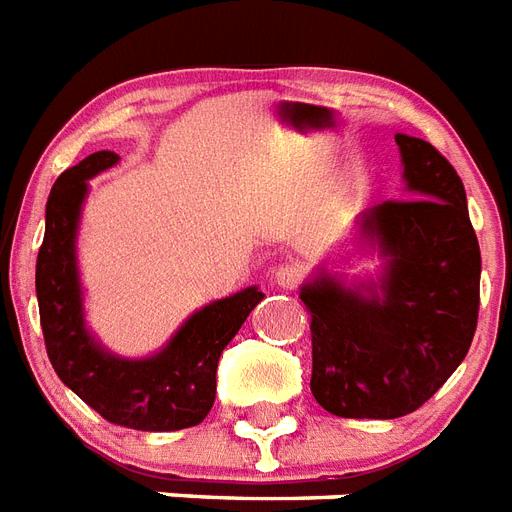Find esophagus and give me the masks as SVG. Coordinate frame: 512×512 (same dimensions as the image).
<instances>
[{
  "mask_svg": "<svg viewBox=\"0 0 512 512\" xmlns=\"http://www.w3.org/2000/svg\"><path fill=\"white\" fill-rule=\"evenodd\" d=\"M304 282V267L301 264H280L275 269V285L282 290H296Z\"/></svg>",
  "mask_w": 512,
  "mask_h": 512,
  "instance_id": "1",
  "label": "esophagus"
}]
</instances>
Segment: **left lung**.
Masks as SVG:
<instances>
[{
  "label": "left lung",
  "instance_id": "1",
  "mask_svg": "<svg viewBox=\"0 0 512 512\" xmlns=\"http://www.w3.org/2000/svg\"><path fill=\"white\" fill-rule=\"evenodd\" d=\"M412 198L383 200L362 232L386 256L380 282L301 288L312 314V394L338 418L410 415L465 359L478 322L481 251L463 179L431 142L396 134Z\"/></svg>",
  "mask_w": 512,
  "mask_h": 512
}]
</instances>
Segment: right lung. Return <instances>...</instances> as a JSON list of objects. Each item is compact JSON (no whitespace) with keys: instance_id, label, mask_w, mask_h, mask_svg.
Returning <instances> with one entry per match:
<instances>
[{"instance_id":"right-lung-1","label":"right lung","mask_w":512,"mask_h":512,"mask_svg":"<svg viewBox=\"0 0 512 512\" xmlns=\"http://www.w3.org/2000/svg\"><path fill=\"white\" fill-rule=\"evenodd\" d=\"M116 153L100 150L63 171L47 200L44 240L36 256V298L47 357L57 378L108 423L134 431L192 428L214 407L216 367L264 293H240L203 306L150 359H118L102 351L84 327L76 227L87 179L110 169Z\"/></svg>"}]
</instances>
